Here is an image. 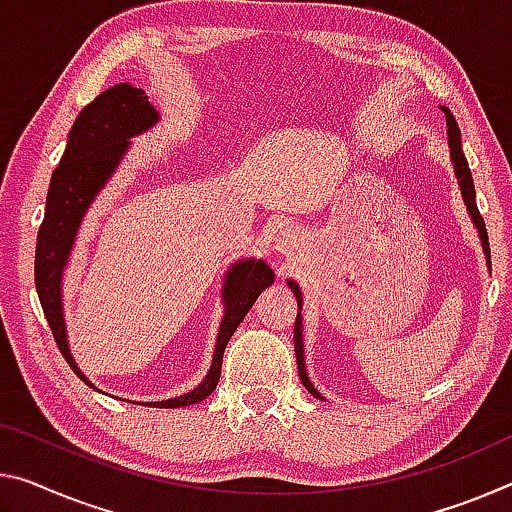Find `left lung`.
I'll use <instances>...</instances> for the list:
<instances>
[{
    "label": "left lung",
    "mask_w": 512,
    "mask_h": 512,
    "mask_svg": "<svg viewBox=\"0 0 512 512\" xmlns=\"http://www.w3.org/2000/svg\"><path fill=\"white\" fill-rule=\"evenodd\" d=\"M446 113V125H449V148H451V159H453V168H456V175L460 180V191H462V198H465L467 202V209L469 214H472V221L476 223L478 227V234H481V241H483V250L485 255L490 257V241H488V230H485V221L481 212H478V207L474 205V182H472V173H469V166H467V159L465 154H462V148H460V129L456 125V118L451 116L449 109H442ZM492 264V262H490ZM291 291L296 294V300H298V310H300V291H298V285H294V282H289ZM300 314L296 316V326H294V346H296V362H298V373H300V380H303V385L307 387V392L319 396L321 394L316 392L314 385L307 380V373H305V360H303V330H300Z\"/></svg>",
    "instance_id": "8db88e82"
}]
</instances>
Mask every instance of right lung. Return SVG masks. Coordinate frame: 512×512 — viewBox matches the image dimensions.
Here are the masks:
<instances>
[{
	"mask_svg": "<svg viewBox=\"0 0 512 512\" xmlns=\"http://www.w3.org/2000/svg\"><path fill=\"white\" fill-rule=\"evenodd\" d=\"M157 120V111H154L148 102V95L141 88L129 84L107 88L91 104L81 109L68 134V145L61 157V164L52 173L50 191H47L45 218L40 223L36 239V291L40 305H43L45 319L52 328L56 346H59L72 371L86 385L91 383L77 369L68 348L66 321H63L61 310V273L68 262L81 216L86 214L97 191L107 184L111 173L120 164L125 150L129 148V139L145 132ZM271 282L273 271L262 259L259 262L250 259V262L234 264L225 280V316L221 330H218L214 362L207 378L189 394L148 405L182 408V405H193L207 399L216 389L218 380H221V364L227 342H230L234 330L239 328L243 316L255 305L262 289L269 287Z\"/></svg>",
	"mask_w": 512,
	"mask_h": 512,
	"instance_id": "add662e5",
	"label": "right lung"
}]
</instances>
